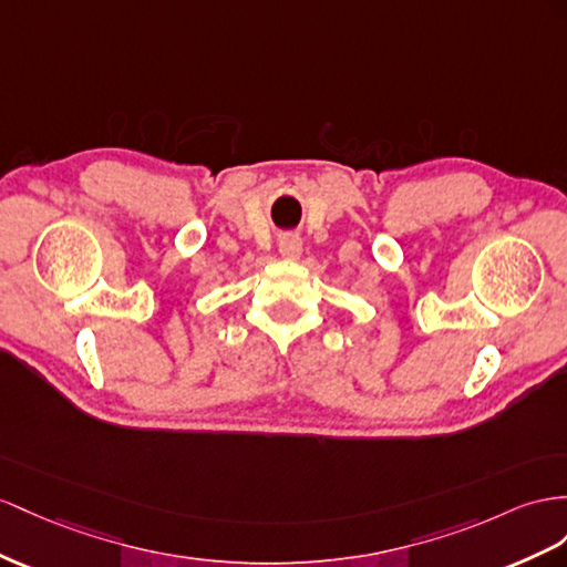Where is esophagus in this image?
<instances>
[{"label": "esophagus", "mask_w": 567, "mask_h": 567, "mask_svg": "<svg viewBox=\"0 0 567 567\" xmlns=\"http://www.w3.org/2000/svg\"><path fill=\"white\" fill-rule=\"evenodd\" d=\"M280 254L285 258H299L301 254V241L295 235H287L280 239Z\"/></svg>", "instance_id": "obj_1"}]
</instances>
